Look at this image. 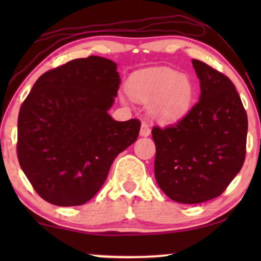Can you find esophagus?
<instances>
[{
    "label": "esophagus",
    "instance_id": "esophagus-1",
    "mask_svg": "<svg viewBox=\"0 0 261 261\" xmlns=\"http://www.w3.org/2000/svg\"><path fill=\"white\" fill-rule=\"evenodd\" d=\"M149 134H151V127H149V125L147 124V122L143 121L142 125H141L140 135L141 136H148Z\"/></svg>",
    "mask_w": 261,
    "mask_h": 261
}]
</instances>
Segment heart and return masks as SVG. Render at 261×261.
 I'll return each mask as SVG.
<instances>
[{"mask_svg":"<svg viewBox=\"0 0 261 261\" xmlns=\"http://www.w3.org/2000/svg\"><path fill=\"white\" fill-rule=\"evenodd\" d=\"M130 94L152 101V113L161 120H175L190 109L195 87L188 77L168 68H153L134 74L127 83Z\"/></svg>","mask_w":261,"mask_h":261,"instance_id":"1","label":"heart"}]
</instances>
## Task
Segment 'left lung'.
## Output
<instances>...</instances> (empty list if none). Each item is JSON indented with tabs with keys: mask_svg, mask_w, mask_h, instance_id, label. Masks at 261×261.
<instances>
[{
	"mask_svg": "<svg viewBox=\"0 0 261 261\" xmlns=\"http://www.w3.org/2000/svg\"><path fill=\"white\" fill-rule=\"evenodd\" d=\"M201 94L179 121L152 128L154 175L164 194L181 203L220 196L243 167L248 116L226 74L193 59Z\"/></svg>",
	"mask_w": 261,
	"mask_h": 261,
	"instance_id": "left-lung-1",
	"label": "left lung"
}]
</instances>
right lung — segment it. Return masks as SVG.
<instances>
[{"mask_svg":"<svg viewBox=\"0 0 261 261\" xmlns=\"http://www.w3.org/2000/svg\"><path fill=\"white\" fill-rule=\"evenodd\" d=\"M120 86L116 64L76 59L39 77L18 115L17 157L38 195L79 206L106 181L113 161L133 145L141 121L108 114Z\"/></svg>","mask_w":261,"mask_h":261,"instance_id":"add662e5","label":"right lung"}]
</instances>
